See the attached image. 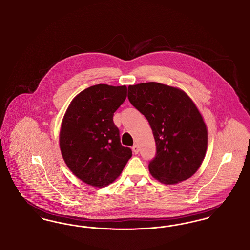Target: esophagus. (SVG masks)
I'll return each instance as SVG.
<instances>
[{"instance_id":"1","label":"esophagus","mask_w":250,"mask_h":250,"mask_svg":"<svg viewBox=\"0 0 250 250\" xmlns=\"http://www.w3.org/2000/svg\"><path fill=\"white\" fill-rule=\"evenodd\" d=\"M132 150H133V152H134L136 155L139 154V151H140V150H139V146H138L137 144H135V145L132 147Z\"/></svg>"}]
</instances>
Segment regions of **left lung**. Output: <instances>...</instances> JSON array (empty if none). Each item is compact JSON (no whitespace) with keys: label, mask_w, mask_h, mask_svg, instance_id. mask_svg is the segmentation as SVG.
<instances>
[{"label":"left lung","mask_w":250,"mask_h":250,"mask_svg":"<svg viewBox=\"0 0 250 250\" xmlns=\"http://www.w3.org/2000/svg\"><path fill=\"white\" fill-rule=\"evenodd\" d=\"M128 99L148 120L155 137L151 175L164 185L190 178L208 144L207 126L193 100L180 88L158 83L129 85Z\"/></svg>","instance_id":"1"}]
</instances>
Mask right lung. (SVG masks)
<instances>
[{"mask_svg": "<svg viewBox=\"0 0 250 250\" xmlns=\"http://www.w3.org/2000/svg\"><path fill=\"white\" fill-rule=\"evenodd\" d=\"M126 86L97 84L76 95L62 121V156L75 176L102 188L113 183L132 156L122 146L113 113L126 98Z\"/></svg>", "mask_w": 250, "mask_h": 250, "instance_id": "obj_1", "label": "right lung"}]
</instances>
